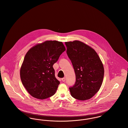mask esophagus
I'll return each mask as SVG.
<instances>
[{
  "mask_svg": "<svg viewBox=\"0 0 128 128\" xmlns=\"http://www.w3.org/2000/svg\"><path fill=\"white\" fill-rule=\"evenodd\" d=\"M62 80L63 82H64L65 81V80H66V79H65V78H62Z\"/></svg>",
  "mask_w": 128,
  "mask_h": 128,
  "instance_id": "34e87169",
  "label": "esophagus"
}]
</instances>
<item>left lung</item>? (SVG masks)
<instances>
[{"mask_svg":"<svg viewBox=\"0 0 128 128\" xmlns=\"http://www.w3.org/2000/svg\"><path fill=\"white\" fill-rule=\"evenodd\" d=\"M67 53L72 61L76 82L70 88L71 96L79 100H86L97 93L103 82V64L96 51L78 40L66 42Z\"/></svg>","mask_w":128,"mask_h":128,"instance_id":"left-lung-1","label":"left lung"}]
</instances>
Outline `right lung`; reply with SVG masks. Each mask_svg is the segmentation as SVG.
I'll list each match as a JSON object with an SVG mask.
<instances>
[{"label":"right lung","mask_w":128,"mask_h":128,"mask_svg":"<svg viewBox=\"0 0 128 128\" xmlns=\"http://www.w3.org/2000/svg\"><path fill=\"white\" fill-rule=\"evenodd\" d=\"M66 50L62 42L46 41L30 48L25 56L20 68L22 84L31 96L44 99L53 96L60 82L53 67Z\"/></svg>","instance_id":"add662e5"}]
</instances>
